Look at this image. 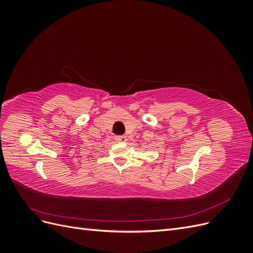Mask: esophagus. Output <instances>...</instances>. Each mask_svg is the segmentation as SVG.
Here are the masks:
<instances>
[{"label": "esophagus", "mask_w": 253, "mask_h": 253, "mask_svg": "<svg viewBox=\"0 0 253 253\" xmlns=\"http://www.w3.org/2000/svg\"><path fill=\"white\" fill-rule=\"evenodd\" d=\"M115 139L119 142H126L127 140V137L126 135H119V136H115Z\"/></svg>", "instance_id": "obj_1"}]
</instances>
